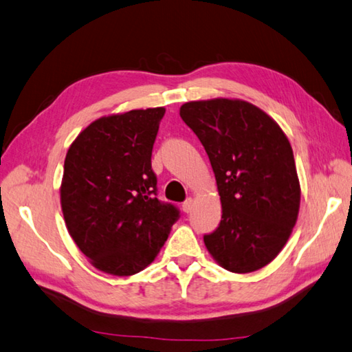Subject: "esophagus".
<instances>
[{"label":"esophagus","mask_w":352,"mask_h":352,"mask_svg":"<svg viewBox=\"0 0 352 352\" xmlns=\"http://www.w3.org/2000/svg\"><path fill=\"white\" fill-rule=\"evenodd\" d=\"M182 208H183V212L189 213V212L192 210V208H194V199L188 198V199H186V201L182 204Z\"/></svg>","instance_id":"obj_1"}]
</instances>
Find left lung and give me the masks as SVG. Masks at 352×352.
<instances>
[{
  "label": "left lung",
  "instance_id": "1",
  "mask_svg": "<svg viewBox=\"0 0 352 352\" xmlns=\"http://www.w3.org/2000/svg\"><path fill=\"white\" fill-rule=\"evenodd\" d=\"M180 116L209 155L221 221L204 244L233 273L259 270L290 238L300 204L293 149L279 125L244 100L188 102Z\"/></svg>",
  "mask_w": 352,
  "mask_h": 352
}]
</instances>
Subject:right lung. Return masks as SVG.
Masks as SVG:
<instances>
[{"mask_svg": "<svg viewBox=\"0 0 352 352\" xmlns=\"http://www.w3.org/2000/svg\"><path fill=\"white\" fill-rule=\"evenodd\" d=\"M164 108L102 117L68 149L60 206L74 243L96 268L131 276L155 259L180 218L157 198L151 155Z\"/></svg>", "mask_w": 352, "mask_h": 352, "instance_id": "add662e5", "label": "right lung"}]
</instances>
